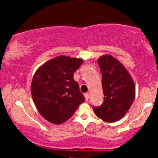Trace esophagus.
I'll use <instances>...</instances> for the list:
<instances>
[{
	"instance_id": "obj_1",
	"label": "esophagus",
	"mask_w": 158,
	"mask_h": 158,
	"mask_svg": "<svg viewBox=\"0 0 158 158\" xmlns=\"http://www.w3.org/2000/svg\"><path fill=\"white\" fill-rule=\"evenodd\" d=\"M84 95H85V100H86V101H88V100L89 99V93H85Z\"/></svg>"
}]
</instances>
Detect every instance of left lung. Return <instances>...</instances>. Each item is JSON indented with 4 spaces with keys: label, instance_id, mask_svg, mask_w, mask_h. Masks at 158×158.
Listing matches in <instances>:
<instances>
[{
    "label": "left lung",
    "instance_id": "1",
    "mask_svg": "<svg viewBox=\"0 0 158 158\" xmlns=\"http://www.w3.org/2000/svg\"><path fill=\"white\" fill-rule=\"evenodd\" d=\"M97 62L102 76L105 100L100 107H93V111L105 122H117L125 115L135 100V83L128 70L112 56L103 55Z\"/></svg>",
    "mask_w": 158,
    "mask_h": 158
}]
</instances>
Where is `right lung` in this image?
<instances>
[{"label": "right lung", "mask_w": 158, "mask_h": 158, "mask_svg": "<svg viewBox=\"0 0 158 158\" xmlns=\"http://www.w3.org/2000/svg\"><path fill=\"white\" fill-rule=\"evenodd\" d=\"M83 60L60 56L40 66L31 82L32 98L40 114L49 122L62 124L85 101L73 73Z\"/></svg>", "instance_id": "add662e5"}]
</instances>
